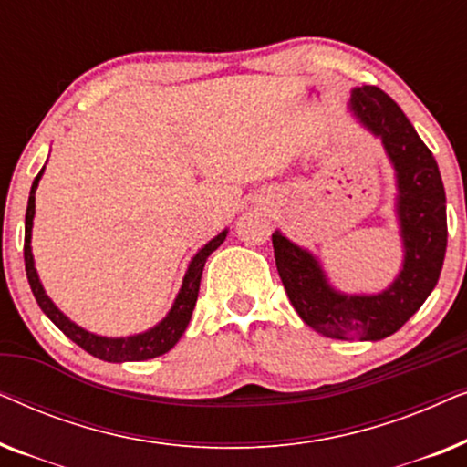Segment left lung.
Segmentation results:
<instances>
[{"label":"left lung","instance_id":"left-lung-1","mask_svg":"<svg viewBox=\"0 0 467 467\" xmlns=\"http://www.w3.org/2000/svg\"><path fill=\"white\" fill-rule=\"evenodd\" d=\"M348 108L382 140L395 168V210L404 242L401 272L376 296H344L329 285L318 261L280 232L272 234L274 257L286 296L306 325L336 340H382L423 306L438 283L449 238L446 195L431 150L382 88H355Z\"/></svg>","mask_w":467,"mask_h":467}]
</instances>
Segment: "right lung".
<instances>
[{
    "instance_id": "right-lung-1",
    "label": "right lung",
    "mask_w": 467,
    "mask_h": 467,
    "mask_svg": "<svg viewBox=\"0 0 467 467\" xmlns=\"http://www.w3.org/2000/svg\"><path fill=\"white\" fill-rule=\"evenodd\" d=\"M42 174H44V168L40 170V174L34 178V184H31L27 214H25V270H27L29 286L31 291H34L36 302L42 308L44 315H47L50 321H53L57 327L69 337V340L78 344L80 348H85L88 355L98 357V359H104L110 363L146 361V359H152V357L168 353V350L181 340L184 329H187L191 315H193L195 302H197V293H200L203 265H206V259L210 254H213L216 248L223 244V240L227 238V229L216 235V238L210 240L208 244L203 246L193 259H191L189 270L182 278V286L176 296V302L161 323L155 325V327L149 331H144V334L127 336V337H104V336L91 334V331L82 329L74 321H69V318L63 315L53 302H50V297L44 293L40 278H37L34 254H31V227H34V214H36V189Z\"/></svg>"
}]
</instances>
